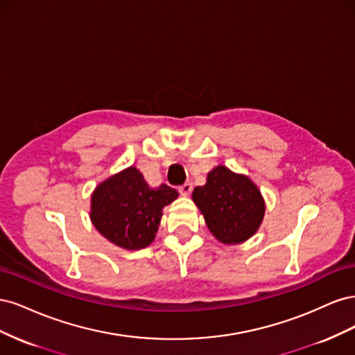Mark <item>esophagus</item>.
<instances>
[{"instance_id":"34e87169","label":"esophagus","mask_w":355,"mask_h":355,"mask_svg":"<svg viewBox=\"0 0 355 355\" xmlns=\"http://www.w3.org/2000/svg\"><path fill=\"white\" fill-rule=\"evenodd\" d=\"M179 192H180V196L188 197V196L191 194V192H192V185H191V184H185V185L179 187Z\"/></svg>"}]
</instances>
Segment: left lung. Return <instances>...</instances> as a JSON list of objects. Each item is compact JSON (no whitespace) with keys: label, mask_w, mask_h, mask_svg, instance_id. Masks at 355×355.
I'll list each match as a JSON object with an SVG mask.
<instances>
[{"label":"left lung","mask_w":355,"mask_h":355,"mask_svg":"<svg viewBox=\"0 0 355 355\" xmlns=\"http://www.w3.org/2000/svg\"><path fill=\"white\" fill-rule=\"evenodd\" d=\"M213 237L223 244H241L259 230L265 216V200L254 182L225 166L209 171L206 185L192 192Z\"/></svg>","instance_id":"obj_1"}]
</instances>
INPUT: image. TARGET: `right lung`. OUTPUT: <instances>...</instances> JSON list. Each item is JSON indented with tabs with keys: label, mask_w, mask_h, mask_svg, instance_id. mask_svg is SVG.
I'll return each mask as SVG.
<instances>
[{
	"label": "right lung",
	"mask_w": 355,
	"mask_h": 355,
	"mask_svg": "<svg viewBox=\"0 0 355 355\" xmlns=\"http://www.w3.org/2000/svg\"><path fill=\"white\" fill-rule=\"evenodd\" d=\"M179 197L166 184L149 187L135 166L94 188L90 219L103 237L124 250H141L155 240L163 209Z\"/></svg>",
	"instance_id": "obj_1"
}]
</instances>
